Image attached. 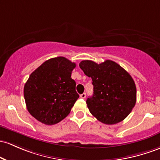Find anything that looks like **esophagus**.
Listing matches in <instances>:
<instances>
[{
	"label": "esophagus",
	"mask_w": 160,
	"mask_h": 160,
	"mask_svg": "<svg viewBox=\"0 0 160 160\" xmlns=\"http://www.w3.org/2000/svg\"><path fill=\"white\" fill-rule=\"evenodd\" d=\"M86 96H87V95H86L85 92H83V93H82L81 95H80V98H81V99H85Z\"/></svg>",
	"instance_id": "esophagus-1"
}]
</instances>
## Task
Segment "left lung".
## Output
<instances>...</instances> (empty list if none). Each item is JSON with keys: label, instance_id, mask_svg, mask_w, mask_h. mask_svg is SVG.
<instances>
[{"label": "left lung", "instance_id": "1", "mask_svg": "<svg viewBox=\"0 0 160 160\" xmlns=\"http://www.w3.org/2000/svg\"><path fill=\"white\" fill-rule=\"evenodd\" d=\"M79 66L92 80L93 95L87 100L90 113L106 124L124 120L136 103V86L131 75L111 60L99 64L85 60Z\"/></svg>", "mask_w": 160, "mask_h": 160}]
</instances>
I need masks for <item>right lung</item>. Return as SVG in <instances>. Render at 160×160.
<instances>
[{
    "label": "right lung",
    "mask_w": 160,
    "mask_h": 160,
    "mask_svg": "<svg viewBox=\"0 0 160 160\" xmlns=\"http://www.w3.org/2000/svg\"><path fill=\"white\" fill-rule=\"evenodd\" d=\"M76 67L64 57L45 61L31 73L24 86L27 110L38 122L57 124L69 115L79 98L76 82L71 78Z\"/></svg>",
    "instance_id": "add662e5"
}]
</instances>
